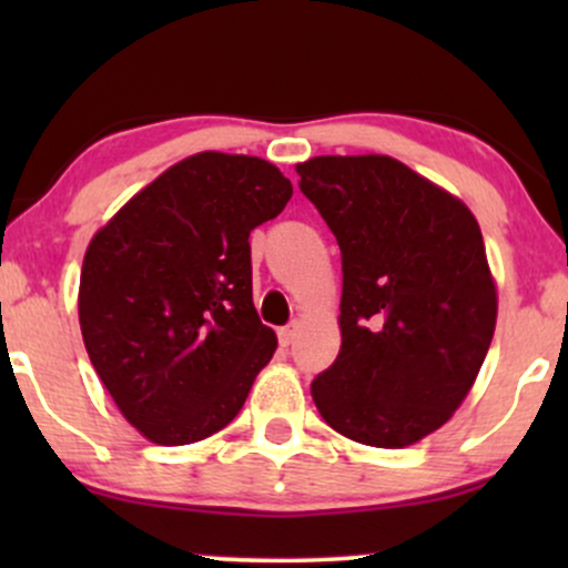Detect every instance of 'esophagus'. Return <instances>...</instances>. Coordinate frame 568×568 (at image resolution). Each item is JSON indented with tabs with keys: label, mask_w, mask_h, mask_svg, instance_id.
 <instances>
[{
	"label": "esophagus",
	"mask_w": 568,
	"mask_h": 568,
	"mask_svg": "<svg viewBox=\"0 0 568 568\" xmlns=\"http://www.w3.org/2000/svg\"><path fill=\"white\" fill-rule=\"evenodd\" d=\"M293 338H296V323L285 325V328H280V344H283V347H291Z\"/></svg>",
	"instance_id": "obj_1"
}]
</instances>
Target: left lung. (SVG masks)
Returning a JSON list of instances; mask_svg holds the SVG:
<instances>
[{
	"label": "left lung",
	"instance_id": "8db88e82",
	"mask_svg": "<svg viewBox=\"0 0 568 568\" xmlns=\"http://www.w3.org/2000/svg\"><path fill=\"white\" fill-rule=\"evenodd\" d=\"M342 247V349L312 400L344 438L406 448L473 389L497 328V283L473 211L387 154L298 162Z\"/></svg>",
	"mask_w": 568,
	"mask_h": 568
}]
</instances>
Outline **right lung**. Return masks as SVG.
<instances>
[{"mask_svg": "<svg viewBox=\"0 0 568 568\" xmlns=\"http://www.w3.org/2000/svg\"><path fill=\"white\" fill-rule=\"evenodd\" d=\"M293 186L272 162L200 152L133 194L90 240L80 328L120 414L158 446L224 429L277 336L253 306L251 232Z\"/></svg>", "mask_w": 568, "mask_h": 568, "instance_id": "1", "label": "right lung"}]
</instances>
